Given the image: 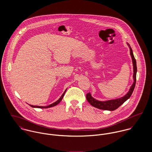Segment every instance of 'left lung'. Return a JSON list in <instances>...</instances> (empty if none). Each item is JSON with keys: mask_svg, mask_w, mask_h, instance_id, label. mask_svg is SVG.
<instances>
[{"mask_svg": "<svg viewBox=\"0 0 152 152\" xmlns=\"http://www.w3.org/2000/svg\"><path fill=\"white\" fill-rule=\"evenodd\" d=\"M128 45L130 48V53L132 59V63L133 65V83L130 87V89L128 91V92L123 97H121L120 98H118L116 99H112L108 100L105 101H99L98 100H96L94 99L91 95L90 93H88L86 95L88 102L93 107L96 108L102 109V110H114L117 108H118L121 105H122L126 100H128L130 97V96L132 94V92L134 90V88L135 87L136 84V72H137V66H136V61L134 58V57L133 54V51L132 50V48L130 47V45L128 43Z\"/></svg>", "mask_w": 152, "mask_h": 152, "instance_id": "obj_1", "label": "left lung"}]
</instances>
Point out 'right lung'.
<instances>
[{
    "label": "right lung",
    "instance_id": "1",
    "mask_svg": "<svg viewBox=\"0 0 152 152\" xmlns=\"http://www.w3.org/2000/svg\"><path fill=\"white\" fill-rule=\"evenodd\" d=\"M66 89H65V91L64 92V93L63 94V95H61V96L56 101V102H55L54 103H53V104H50V105H48V106H46V107H41V106H34V105H29L30 107H33V108H51V107H54V106H56V105H57V104H58L60 102H61V101L62 100V99H63V98L64 97V94H65V92H66Z\"/></svg>",
    "mask_w": 152,
    "mask_h": 152
}]
</instances>
